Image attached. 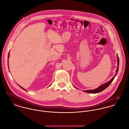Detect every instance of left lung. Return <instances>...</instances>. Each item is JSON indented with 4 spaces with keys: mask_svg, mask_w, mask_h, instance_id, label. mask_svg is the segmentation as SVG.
Here are the masks:
<instances>
[{
    "mask_svg": "<svg viewBox=\"0 0 129 129\" xmlns=\"http://www.w3.org/2000/svg\"><path fill=\"white\" fill-rule=\"evenodd\" d=\"M117 65L118 66L117 67V69L116 70V73H118V69H119V57L118 55H117ZM116 74L115 75V76L111 79L110 81H109L108 82H107V83H105L102 85H101V86H100L99 87H98V88L94 89L93 90H87L86 91H84V92H87V93H99V92H101L103 90H104V89H105L107 87H108V86H109V85L111 83V82L113 81V80H114V78L115 77Z\"/></svg>",
    "mask_w": 129,
    "mask_h": 129,
    "instance_id": "1",
    "label": "left lung"
}]
</instances>
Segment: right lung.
I'll use <instances>...</instances> for the list:
<instances>
[{"label":"right lung","instance_id":"1","mask_svg":"<svg viewBox=\"0 0 129 129\" xmlns=\"http://www.w3.org/2000/svg\"><path fill=\"white\" fill-rule=\"evenodd\" d=\"M9 53H8V58H9ZM8 68H9V66H8ZM19 86H20V87L21 88H22L23 89H24V90H25V89L24 88H23L22 87H21V86H20L19 85ZM26 91H27V90H26Z\"/></svg>","mask_w":129,"mask_h":129}]
</instances>
